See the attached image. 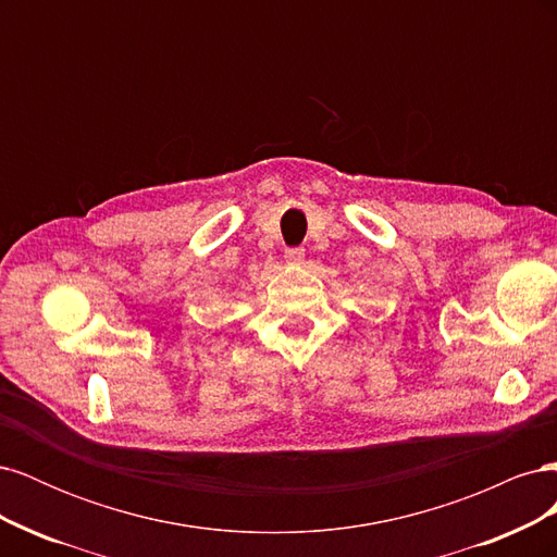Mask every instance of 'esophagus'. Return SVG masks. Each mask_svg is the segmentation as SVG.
<instances>
[{
	"label": "esophagus",
	"instance_id": "34e87169",
	"mask_svg": "<svg viewBox=\"0 0 557 557\" xmlns=\"http://www.w3.org/2000/svg\"><path fill=\"white\" fill-rule=\"evenodd\" d=\"M283 258H285V262H288V264H299L301 260H305V248H299V246H293V248H285V252H283Z\"/></svg>",
	"mask_w": 557,
	"mask_h": 557
}]
</instances>
